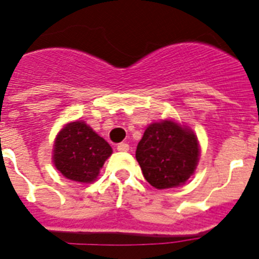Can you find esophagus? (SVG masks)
Masks as SVG:
<instances>
[{"mask_svg": "<svg viewBox=\"0 0 259 259\" xmlns=\"http://www.w3.org/2000/svg\"><path fill=\"white\" fill-rule=\"evenodd\" d=\"M117 150L119 152H127L129 150V144H126V143H120V144H117Z\"/></svg>", "mask_w": 259, "mask_h": 259, "instance_id": "1", "label": "esophagus"}]
</instances>
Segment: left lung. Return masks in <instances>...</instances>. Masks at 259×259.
Listing matches in <instances>:
<instances>
[{
	"label": "left lung",
	"instance_id": "obj_1",
	"mask_svg": "<svg viewBox=\"0 0 259 259\" xmlns=\"http://www.w3.org/2000/svg\"><path fill=\"white\" fill-rule=\"evenodd\" d=\"M145 180L158 190L183 185L196 169L200 147L196 135L173 120L153 122L135 152Z\"/></svg>",
	"mask_w": 259,
	"mask_h": 259
}]
</instances>
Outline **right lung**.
<instances>
[{
  "instance_id": "right-lung-1",
  "label": "right lung",
  "mask_w": 259,
  "mask_h": 259,
  "mask_svg": "<svg viewBox=\"0 0 259 259\" xmlns=\"http://www.w3.org/2000/svg\"><path fill=\"white\" fill-rule=\"evenodd\" d=\"M109 143L84 121L67 124L58 133L53 149L55 168L68 180L91 183L111 155Z\"/></svg>"
}]
</instances>
